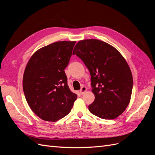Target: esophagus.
<instances>
[{"label":"esophagus","mask_w":155,"mask_h":155,"mask_svg":"<svg viewBox=\"0 0 155 155\" xmlns=\"http://www.w3.org/2000/svg\"><path fill=\"white\" fill-rule=\"evenodd\" d=\"M86 91H87V88L85 87H82L81 90L79 91V92H80L81 94H83L85 93Z\"/></svg>","instance_id":"esophagus-1"}]
</instances>
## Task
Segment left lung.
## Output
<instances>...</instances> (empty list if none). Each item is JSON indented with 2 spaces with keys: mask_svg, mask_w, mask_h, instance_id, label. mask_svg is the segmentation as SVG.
Wrapping results in <instances>:
<instances>
[{
  "mask_svg": "<svg viewBox=\"0 0 155 155\" xmlns=\"http://www.w3.org/2000/svg\"><path fill=\"white\" fill-rule=\"evenodd\" d=\"M75 54L91 76L95 100L89 111L102 119L116 118L128 106L133 90V75L126 60L114 46L97 39L79 41Z\"/></svg>",
  "mask_w": 155,
  "mask_h": 155,
  "instance_id": "8db88e82",
  "label": "left lung"
}]
</instances>
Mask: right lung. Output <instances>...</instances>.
I'll list each match as a JSON object with an SVG mask.
<instances>
[{"label": "right lung", "mask_w": 155, "mask_h": 155, "mask_svg": "<svg viewBox=\"0 0 155 155\" xmlns=\"http://www.w3.org/2000/svg\"><path fill=\"white\" fill-rule=\"evenodd\" d=\"M76 41H58L37 50L22 79L26 101L42 120L56 121L71 110L77 94L70 91L64 69Z\"/></svg>", "instance_id": "obj_1"}]
</instances>
